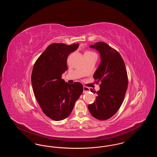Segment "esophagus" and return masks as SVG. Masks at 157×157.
Masks as SVG:
<instances>
[{
	"label": "esophagus",
	"instance_id": "34e87169",
	"mask_svg": "<svg viewBox=\"0 0 157 157\" xmlns=\"http://www.w3.org/2000/svg\"><path fill=\"white\" fill-rule=\"evenodd\" d=\"M83 94H86L88 93L89 91H90V88L86 87V86H83Z\"/></svg>",
	"mask_w": 157,
	"mask_h": 157
}]
</instances>
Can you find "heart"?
I'll return each instance as SVG.
<instances>
[{"label":"heart","mask_w":157,"mask_h":157,"mask_svg":"<svg viewBox=\"0 0 157 157\" xmlns=\"http://www.w3.org/2000/svg\"><path fill=\"white\" fill-rule=\"evenodd\" d=\"M85 53H94L93 52H91V51H87V52H86Z\"/></svg>","instance_id":"heart-1"}]
</instances>
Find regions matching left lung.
<instances>
[{
  "instance_id": "left-lung-1",
  "label": "left lung",
  "mask_w": 157,
  "mask_h": 157,
  "mask_svg": "<svg viewBox=\"0 0 157 157\" xmlns=\"http://www.w3.org/2000/svg\"><path fill=\"white\" fill-rule=\"evenodd\" d=\"M90 47L100 53L101 63L94 78L101 84L95 101L88 107L96 119L108 120L118 111L125 97L128 83L126 67L120 53L106 43L98 42Z\"/></svg>"
}]
</instances>
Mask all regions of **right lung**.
<instances>
[{"label":"right lung","mask_w":157,"mask_h":157,"mask_svg":"<svg viewBox=\"0 0 157 157\" xmlns=\"http://www.w3.org/2000/svg\"><path fill=\"white\" fill-rule=\"evenodd\" d=\"M78 46V43L51 44L33 67L31 81L35 97L44 113L54 121L67 118L83 92L80 82L69 84L61 78L67 71V56Z\"/></svg>","instance_id":"1"}]
</instances>
